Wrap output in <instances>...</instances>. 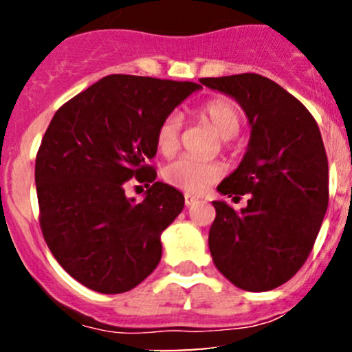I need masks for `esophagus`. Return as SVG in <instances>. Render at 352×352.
I'll use <instances>...</instances> for the list:
<instances>
[{
	"label": "esophagus",
	"instance_id": "1",
	"mask_svg": "<svg viewBox=\"0 0 352 352\" xmlns=\"http://www.w3.org/2000/svg\"><path fill=\"white\" fill-rule=\"evenodd\" d=\"M197 201H199V199H197V197L190 195V193H185V205H187V207H192V205L197 204Z\"/></svg>",
	"mask_w": 352,
	"mask_h": 352
}]
</instances>
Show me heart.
Masks as SVG:
<instances>
[{
    "instance_id": "obj_1",
    "label": "heart",
    "mask_w": 352,
    "mask_h": 352,
    "mask_svg": "<svg viewBox=\"0 0 352 352\" xmlns=\"http://www.w3.org/2000/svg\"><path fill=\"white\" fill-rule=\"evenodd\" d=\"M197 117L208 124L223 140L233 139L241 127L238 107L227 99H212L197 109ZM155 144L164 157H172L180 148V119L172 114L160 122L155 134ZM223 175V168L215 164H204L182 157L164 168V179L172 187L188 193H200Z\"/></svg>"
}]
</instances>
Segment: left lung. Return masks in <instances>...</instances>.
<instances>
[{"mask_svg": "<svg viewBox=\"0 0 352 352\" xmlns=\"http://www.w3.org/2000/svg\"><path fill=\"white\" fill-rule=\"evenodd\" d=\"M200 82L235 99L252 125L243 160L217 187L233 199L250 193L248 205L235 212L213 201L210 253L238 288L270 292L305 265L328 208L321 132L300 100L263 76L245 72Z\"/></svg>", "mask_w": 352, "mask_h": 352, "instance_id": "1", "label": "left lung"}]
</instances>
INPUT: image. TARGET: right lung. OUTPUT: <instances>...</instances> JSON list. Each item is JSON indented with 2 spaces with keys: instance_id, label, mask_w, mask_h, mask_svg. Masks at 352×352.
Wrapping results in <instances>:
<instances>
[{
  "instance_id": "add662e5",
  "label": "right lung",
  "mask_w": 352,
  "mask_h": 352,
  "mask_svg": "<svg viewBox=\"0 0 352 352\" xmlns=\"http://www.w3.org/2000/svg\"><path fill=\"white\" fill-rule=\"evenodd\" d=\"M199 89L187 80L112 74L52 117L36 155L39 225L58 263L89 289L125 293L159 265L160 235L185 199L155 182L147 162L157 153L160 122ZM134 176L149 187L140 204L124 197L123 185Z\"/></svg>"
}]
</instances>
